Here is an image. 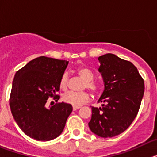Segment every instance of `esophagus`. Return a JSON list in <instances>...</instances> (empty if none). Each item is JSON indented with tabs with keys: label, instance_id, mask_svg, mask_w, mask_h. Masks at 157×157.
Returning <instances> with one entry per match:
<instances>
[{
	"label": "esophagus",
	"instance_id": "34e87169",
	"mask_svg": "<svg viewBox=\"0 0 157 157\" xmlns=\"http://www.w3.org/2000/svg\"><path fill=\"white\" fill-rule=\"evenodd\" d=\"M81 107H76V106H73V110L75 111V110H78V109H79Z\"/></svg>",
	"mask_w": 157,
	"mask_h": 157
}]
</instances>
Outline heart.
I'll return each mask as SVG.
<instances>
[{
    "label": "heart",
    "instance_id": "1",
    "mask_svg": "<svg viewBox=\"0 0 157 157\" xmlns=\"http://www.w3.org/2000/svg\"><path fill=\"white\" fill-rule=\"evenodd\" d=\"M77 73L81 78H82L85 83V88H88L93 92H96L99 88V86L97 82L93 81L94 75L92 71L90 70L86 67H80L77 69ZM68 86V75L64 73L59 80V87L61 90H65ZM90 94L87 92H73L70 91L63 96V101L65 103L69 104L73 106L79 107L83 104L89 101Z\"/></svg>",
    "mask_w": 157,
    "mask_h": 157
}]
</instances>
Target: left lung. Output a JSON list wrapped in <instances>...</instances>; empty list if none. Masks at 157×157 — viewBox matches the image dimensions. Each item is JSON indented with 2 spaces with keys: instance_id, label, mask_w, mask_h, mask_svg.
Returning <instances> with one entry per match:
<instances>
[{
  "instance_id": "obj_1",
  "label": "left lung",
  "mask_w": 157,
  "mask_h": 157,
  "mask_svg": "<svg viewBox=\"0 0 157 157\" xmlns=\"http://www.w3.org/2000/svg\"><path fill=\"white\" fill-rule=\"evenodd\" d=\"M98 71L105 89L98 102L92 107L89 127L101 138H112L125 131L138 114L144 95V80L131 62L112 53L99 56Z\"/></svg>"
}]
</instances>
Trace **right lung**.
Returning a JSON list of instances; mask_svg holds the SVG:
<instances>
[{
  "instance_id": "add662e5",
  "label": "right lung",
  "mask_w": 157,
  "mask_h": 157,
  "mask_svg": "<svg viewBox=\"0 0 157 157\" xmlns=\"http://www.w3.org/2000/svg\"><path fill=\"white\" fill-rule=\"evenodd\" d=\"M67 64V60L40 56L15 75L9 100L11 112L19 128L30 138L48 141L63 132L72 106L62 102L48 108L47 100L50 97L59 100L56 94Z\"/></svg>"
}]
</instances>
